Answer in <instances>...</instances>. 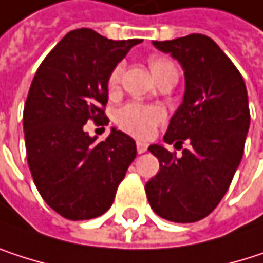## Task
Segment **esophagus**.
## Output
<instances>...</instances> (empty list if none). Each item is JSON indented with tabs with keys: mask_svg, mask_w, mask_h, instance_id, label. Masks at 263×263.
<instances>
[{
	"mask_svg": "<svg viewBox=\"0 0 263 263\" xmlns=\"http://www.w3.org/2000/svg\"><path fill=\"white\" fill-rule=\"evenodd\" d=\"M136 148H138V153H139V155H141V153H145L147 148H148V144H147V142H142V141H138V142H136Z\"/></svg>",
	"mask_w": 263,
	"mask_h": 263,
	"instance_id": "34e87169",
	"label": "esophagus"
}]
</instances>
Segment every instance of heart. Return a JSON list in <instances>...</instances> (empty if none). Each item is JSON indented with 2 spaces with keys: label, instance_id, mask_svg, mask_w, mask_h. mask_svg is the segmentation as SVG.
I'll return each mask as SVG.
<instances>
[{
  "label": "heart",
  "instance_id": "1",
  "mask_svg": "<svg viewBox=\"0 0 263 263\" xmlns=\"http://www.w3.org/2000/svg\"><path fill=\"white\" fill-rule=\"evenodd\" d=\"M148 67L150 71L153 74V78L159 82L161 79L170 76V74H178V70L175 64L167 60L165 57H159V55H152L148 58ZM122 66L118 64L115 66L107 78V91L110 96L116 95L118 88H119V82H121V76H122ZM165 115L164 110L155 105H142V104H136V102H130L125 104L124 107H121L115 116L116 125L124 130L128 135H133L136 138H150L153 135V132L156 130V127L164 121Z\"/></svg>",
  "mask_w": 263,
  "mask_h": 263
}]
</instances>
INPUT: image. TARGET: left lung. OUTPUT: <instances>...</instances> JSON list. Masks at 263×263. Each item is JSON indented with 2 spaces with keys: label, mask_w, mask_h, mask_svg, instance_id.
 Returning a JSON list of instances; mask_svg holds the SVG:
<instances>
[{
  "label": "left lung",
  "mask_w": 263,
  "mask_h": 263,
  "mask_svg": "<svg viewBox=\"0 0 263 263\" xmlns=\"http://www.w3.org/2000/svg\"><path fill=\"white\" fill-rule=\"evenodd\" d=\"M155 47L176 58L185 71L182 105L170 119L164 141L175 148L185 141L182 156L161 145L148 150L159 161V172L145 184L153 211L172 222L206 217L227 193L240 164L250 127L243 78L222 49L200 33Z\"/></svg>",
  "instance_id": "obj_1"
}]
</instances>
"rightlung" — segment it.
<instances>
[{"label": "right lung", "mask_w": 263, "mask_h": 263, "mask_svg": "<svg viewBox=\"0 0 263 263\" xmlns=\"http://www.w3.org/2000/svg\"><path fill=\"white\" fill-rule=\"evenodd\" d=\"M138 43L76 29L35 73L23 116L27 162L40 195L66 219L104 214L136 158L128 135L111 128L104 141L95 142L84 125L108 122V73Z\"/></svg>", "instance_id": "1"}]
</instances>
